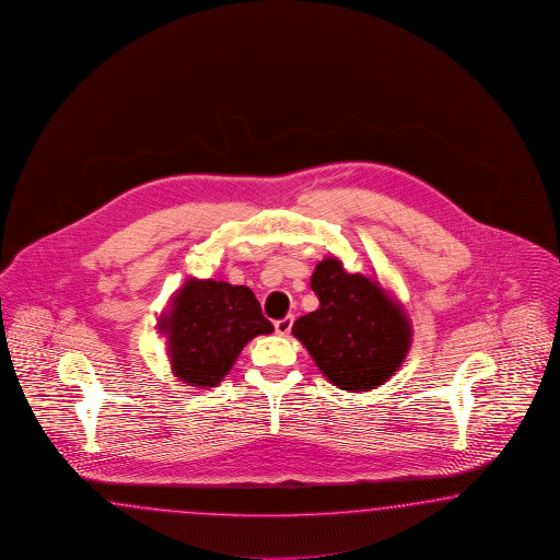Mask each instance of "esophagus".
<instances>
[{
    "mask_svg": "<svg viewBox=\"0 0 560 560\" xmlns=\"http://www.w3.org/2000/svg\"><path fill=\"white\" fill-rule=\"evenodd\" d=\"M276 332L278 335H282V337H287L290 329H292V316H287V318H280V320H276Z\"/></svg>",
    "mask_w": 560,
    "mask_h": 560,
    "instance_id": "obj_1",
    "label": "esophagus"
}]
</instances>
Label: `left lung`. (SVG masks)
Listing matches in <instances>:
<instances>
[{"label": "left lung", "instance_id": "left-lung-1", "mask_svg": "<svg viewBox=\"0 0 560 560\" xmlns=\"http://www.w3.org/2000/svg\"><path fill=\"white\" fill-rule=\"evenodd\" d=\"M311 288L320 304L296 318L292 335L330 384L347 392L382 386L412 345L404 306L377 280L345 272L337 258L316 264Z\"/></svg>", "mask_w": 560, "mask_h": 560}]
</instances>
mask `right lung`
Instances as JSON below:
<instances>
[{
    "instance_id": "1",
    "label": "right lung",
    "mask_w": 560,
    "mask_h": 560,
    "mask_svg": "<svg viewBox=\"0 0 560 560\" xmlns=\"http://www.w3.org/2000/svg\"><path fill=\"white\" fill-rule=\"evenodd\" d=\"M159 329L168 335L174 375L188 386L215 387L245 345L273 327L249 288L188 278Z\"/></svg>"
}]
</instances>
